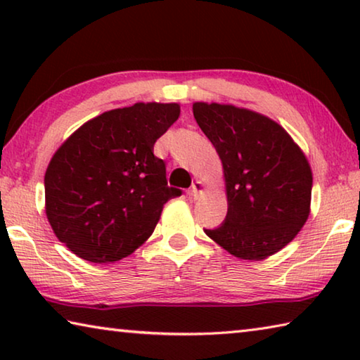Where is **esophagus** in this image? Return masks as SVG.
<instances>
[{
    "label": "esophagus",
    "mask_w": 360,
    "mask_h": 360,
    "mask_svg": "<svg viewBox=\"0 0 360 360\" xmlns=\"http://www.w3.org/2000/svg\"><path fill=\"white\" fill-rule=\"evenodd\" d=\"M203 191H205L203 182L202 181H195L193 184H192V187H191V195H192L193 198H198V197H202Z\"/></svg>",
    "instance_id": "1"
}]
</instances>
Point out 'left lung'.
I'll return each instance as SVG.
<instances>
[{
  "instance_id": "1",
  "label": "left lung",
  "mask_w": 360,
  "mask_h": 360,
  "mask_svg": "<svg viewBox=\"0 0 360 360\" xmlns=\"http://www.w3.org/2000/svg\"><path fill=\"white\" fill-rule=\"evenodd\" d=\"M193 117L222 160L229 210L205 233L225 251L262 260L295 238L309 214L313 174L281 125L249 109L193 103Z\"/></svg>"
}]
</instances>
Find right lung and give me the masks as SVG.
<instances>
[{
    "instance_id": "right-lung-1",
    "label": "right lung",
    "mask_w": 360,
    "mask_h": 360,
    "mask_svg": "<svg viewBox=\"0 0 360 360\" xmlns=\"http://www.w3.org/2000/svg\"><path fill=\"white\" fill-rule=\"evenodd\" d=\"M176 103H136L89 120L53 154L46 214L57 238L94 264L130 255L149 238L163 205L179 197L154 144L179 117Z\"/></svg>"
}]
</instances>
